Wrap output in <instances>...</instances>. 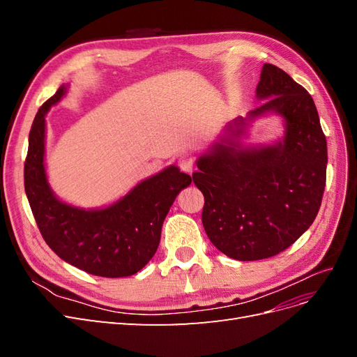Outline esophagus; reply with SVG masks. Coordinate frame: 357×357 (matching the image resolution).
I'll return each instance as SVG.
<instances>
[{"label":"esophagus","mask_w":357,"mask_h":357,"mask_svg":"<svg viewBox=\"0 0 357 357\" xmlns=\"http://www.w3.org/2000/svg\"><path fill=\"white\" fill-rule=\"evenodd\" d=\"M178 167L181 168V171L192 174L193 169H195V160H193V158L190 155H183L178 159Z\"/></svg>","instance_id":"esophagus-1"}]
</instances>
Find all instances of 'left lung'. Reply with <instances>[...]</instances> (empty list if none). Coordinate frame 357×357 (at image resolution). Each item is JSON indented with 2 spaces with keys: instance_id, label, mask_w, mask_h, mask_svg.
I'll list each match as a JSON object with an SVG mask.
<instances>
[{
  "instance_id": "1",
  "label": "left lung",
  "mask_w": 357,
  "mask_h": 357,
  "mask_svg": "<svg viewBox=\"0 0 357 357\" xmlns=\"http://www.w3.org/2000/svg\"><path fill=\"white\" fill-rule=\"evenodd\" d=\"M256 96L265 102L229 123V137L201 155L192 174L205 201V232L236 261L271 257L294 244L314 222L326 186V137L311 95L265 63ZM269 111L285 119L282 142L243 148L245 126Z\"/></svg>"
}]
</instances>
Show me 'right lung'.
I'll list each match as a JSON object with an SVG mask.
<instances>
[{
	"mask_svg": "<svg viewBox=\"0 0 357 357\" xmlns=\"http://www.w3.org/2000/svg\"><path fill=\"white\" fill-rule=\"evenodd\" d=\"M66 93L67 86H61L40 107L29 131L24 180L32 214L43 238L62 261L92 275H134L156 253L162 223L192 178L171 165L105 208L84 210L59 201L45 168V117Z\"/></svg>",
	"mask_w": 357,
	"mask_h": 357,
	"instance_id": "right-lung-1",
	"label": "right lung"
}]
</instances>
